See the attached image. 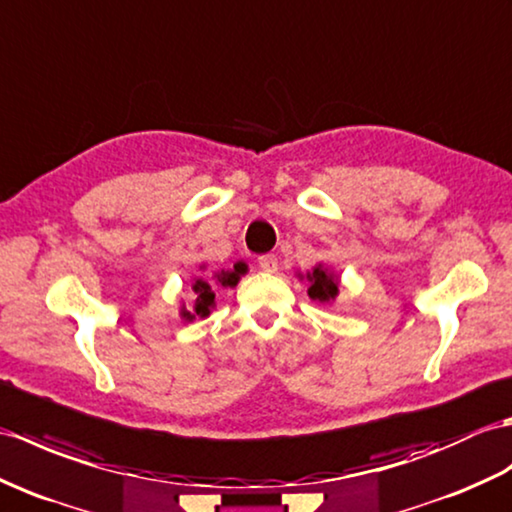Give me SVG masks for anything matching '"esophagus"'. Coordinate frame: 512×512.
Masks as SVG:
<instances>
[{
    "mask_svg": "<svg viewBox=\"0 0 512 512\" xmlns=\"http://www.w3.org/2000/svg\"><path fill=\"white\" fill-rule=\"evenodd\" d=\"M259 268L266 270V272H277L279 261H277L275 255H264V257H259Z\"/></svg>",
    "mask_w": 512,
    "mask_h": 512,
    "instance_id": "esophagus-1",
    "label": "esophagus"
}]
</instances>
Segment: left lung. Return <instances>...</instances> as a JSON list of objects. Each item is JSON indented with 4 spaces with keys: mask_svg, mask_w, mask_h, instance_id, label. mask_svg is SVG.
I'll list each match as a JSON object with an SVG mask.
<instances>
[{
    "mask_svg": "<svg viewBox=\"0 0 512 512\" xmlns=\"http://www.w3.org/2000/svg\"><path fill=\"white\" fill-rule=\"evenodd\" d=\"M307 281H310L307 294H310L312 301H318V303L336 301L338 277L334 275V272L323 268V266H316L312 272H307Z\"/></svg>",
    "mask_w": 512,
    "mask_h": 512,
    "instance_id": "left-lung-1",
    "label": "left lung"
}]
</instances>
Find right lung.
<instances>
[{"label":"right lung","instance_id":"add662e5","mask_svg":"<svg viewBox=\"0 0 512 512\" xmlns=\"http://www.w3.org/2000/svg\"><path fill=\"white\" fill-rule=\"evenodd\" d=\"M246 272V264H242V261H237V264L233 266V270H222L216 275V281L222 285V288H233V285H237V281H240V277ZM194 292H196V303H194V314L187 312L183 307V316L187 320H192L196 316H209L211 307H213V301H216V292H213L211 283L202 281V279H196L194 283Z\"/></svg>","mask_w":512,"mask_h":512}]
</instances>
